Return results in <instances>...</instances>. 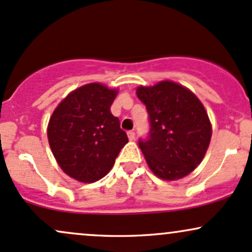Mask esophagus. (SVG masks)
Listing matches in <instances>:
<instances>
[{
	"label": "esophagus",
	"instance_id": "esophagus-1",
	"mask_svg": "<svg viewBox=\"0 0 252 252\" xmlns=\"http://www.w3.org/2000/svg\"><path fill=\"white\" fill-rule=\"evenodd\" d=\"M128 137H129V140L130 141H134L135 140V131H128Z\"/></svg>",
	"mask_w": 252,
	"mask_h": 252
}]
</instances>
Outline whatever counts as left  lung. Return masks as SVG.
Wrapping results in <instances>:
<instances>
[{
    "label": "left lung",
    "instance_id": "1",
    "mask_svg": "<svg viewBox=\"0 0 252 252\" xmlns=\"http://www.w3.org/2000/svg\"><path fill=\"white\" fill-rule=\"evenodd\" d=\"M136 94L149 115L148 138L138 141L149 168L163 180L189 175L202 161L212 136L204 105L192 91L169 80L138 86Z\"/></svg>",
    "mask_w": 252,
    "mask_h": 252
}]
</instances>
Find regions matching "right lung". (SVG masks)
Here are the masks:
<instances>
[{
	"mask_svg": "<svg viewBox=\"0 0 252 252\" xmlns=\"http://www.w3.org/2000/svg\"><path fill=\"white\" fill-rule=\"evenodd\" d=\"M117 90L98 83L72 91L57 106L47 128L58 164L80 182L98 181L114 166L128 136L110 111Z\"/></svg>",
	"mask_w": 252,
	"mask_h": 252,
	"instance_id": "add662e5",
	"label": "right lung"
}]
</instances>
